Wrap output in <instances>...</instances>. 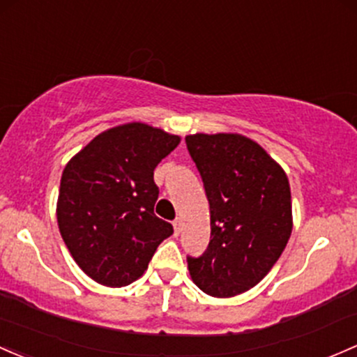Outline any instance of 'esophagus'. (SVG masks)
<instances>
[{
    "instance_id": "obj_1",
    "label": "esophagus",
    "mask_w": 357,
    "mask_h": 357,
    "mask_svg": "<svg viewBox=\"0 0 357 357\" xmlns=\"http://www.w3.org/2000/svg\"><path fill=\"white\" fill-rule=\"evenodd\" d=\"M172 227H174V234H179V232L183 231V220L179 219H174V222H172Z\"/></svg>"
}]
</instances>
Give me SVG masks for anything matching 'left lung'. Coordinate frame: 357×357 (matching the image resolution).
<instances>
[{
    "instance_id": "left-lung-1",
    "label": "left lung",
    "mask_w": 357,
    "mask_h": 357,
    "mask_svg": "<svg viewBox=\"0 0 357 357\" xmlns=\"http://www.w3.org/2000/svg\"><path fill=\"white\" fill-rule=\"evenodd\" d=\"M186 147L210 205V243L188 257L193 282L213 298L255 287L282 255L292 232L284 169L257 142L239 133H195Z\"/></svg>"
}]
</instances>
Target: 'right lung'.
<instances>
[{"label":"right lung","instance_id":"1","mask_svg":"<svg viewBox=\"0 0 357 357\" xmlns=\"http://www.w3.org/2000/svg\"><path fill=\"white\" fill-rule=\"evenodd\" d=\"M181 138L145 123L97 135L61 176L56 217L77 265L96 282L123 287L144 275L172 226L153 213V169Z\"/></svg>","mask_w":357,"mask_h":357}]
</instances>
